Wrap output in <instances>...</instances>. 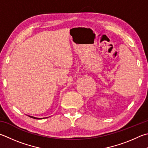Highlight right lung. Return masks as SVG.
<instances>
[{
	"mask_svg": "<svg viewBox=\"0 0 148 148\" xmlns=\"http://www.w3.org/2000/svg\"><path fill=\"white\" fill-rule=\"evenodd\" d=\"M29 116L31 117V118H33V119H38V118H35L34 116ZM43 119H45V118H43Z\"/></svg>",
	"mask_w": 148,
	"mask_h": 148,
	"instance_id": "obj_1",
	"label": "right lung"
}]
</instances>
